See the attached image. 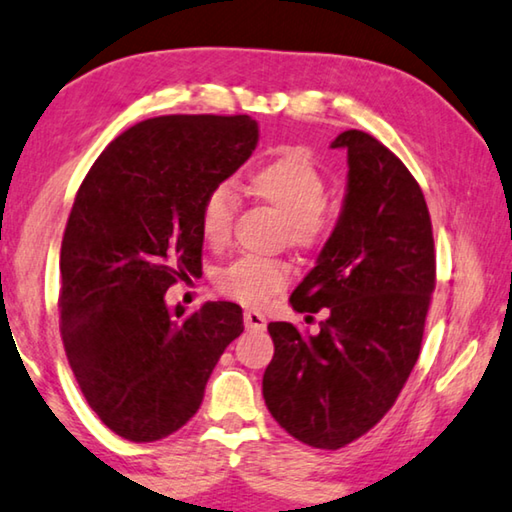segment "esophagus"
<instances>
[{"label":"esophagus","mask_w":512,"mask_h":512,"mask_svg":"<svg viewBox=\"0 0 512 512\" xmlns=\"http://www.w3.org/2000/svg\"><path fill=\"white\" fill-rule=\"evenodd\" d=\"M245 326L249 330H265V326H267L265 315H263V312H258V310H247L245 312Z\"/></svg>","instance_id":"1"}]
</instances>
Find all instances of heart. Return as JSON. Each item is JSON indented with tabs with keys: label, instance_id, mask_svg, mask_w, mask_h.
Returning <instances> with one entry per match:
<instances>
[{
	"label": "heart",
	"instance_id": "obj_1",
	"mask_svg": "<svg viewBox=\"0 0 512 512\" xmlns=\"http://www.w3.org/2000/svg\"><path fill=\"white\" fill-rule=\"evenodd\" d=\"M245 193L263 202L285 222V238L292 247L319 245L330 231L326 213V177L303 150L288 148L251 168ZM233 195L227 186H215L200 204V233L209 247H222L231 231ZM290 283V267L267 258H238L218 276L220 290L245 306H263Z\"/></svg>",
	"mask_w": 512,
	"mask_h": 512
}]
</instances>
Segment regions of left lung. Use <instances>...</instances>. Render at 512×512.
Returning a JSON list of instances; mask_svg holds the SVG:
<instances>
[{"instance_id": "obj_1", "label": "left lung", "mask_w": 512, "mask_h": 512, "mask_svg": "<svg viewBox=\"0 0 512 512\" xmlns=\"http://www.w3.org/2000/svg\"><path fill=\"white\" fill-rule=\"evenodd\" d=\"M346 150L342 211L317 265L294 288L297 312L328 308L319 333L272 321L263 398L297 441L339 450L380 423L420 355L436 258L425 195L407 166L360 130Z\"/></svg>"}]
</instances>
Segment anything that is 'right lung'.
Returning a JSON list of instances; mask_svg holds the SVG:
<instances>
[{
	"label": "right lung",
	"mask_w": 512,
	"mask_h": 512,
	"mask_svg": "<svg viewBox=\"0 0 512 512\" xmlns=\"http://www.w3.org/2000/svg\"><path fill=\"white\" fill-rule=\"evenodd\" d=\"M256 143L247 114L157 116L116 137L78 188L60 249L62 344L89 407L132 443L193 418L245 328L238 303L184 315L166 290L202 270L200 204Z\"/></svg>",
	"instance_id": "add662e5"
}]
</instances>
